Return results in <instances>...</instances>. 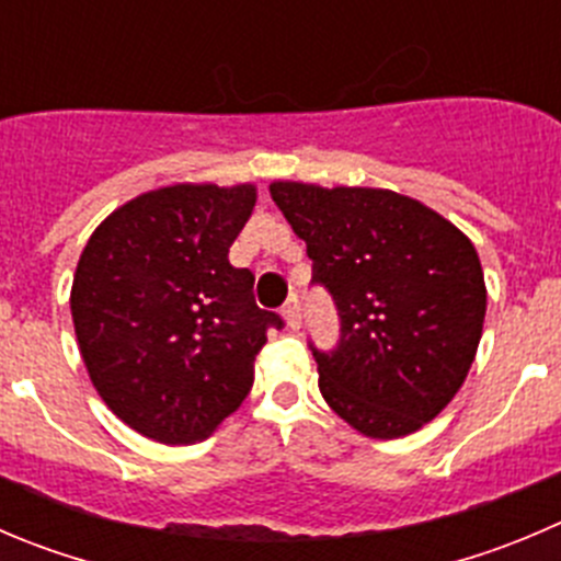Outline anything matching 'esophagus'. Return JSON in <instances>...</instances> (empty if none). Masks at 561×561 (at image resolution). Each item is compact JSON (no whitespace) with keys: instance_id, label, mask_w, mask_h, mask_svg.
I'll return each instance as SVG.
<instances>
[{"instance_id":"1","label":"esophagus","mask_w":561,"mask_h":561,"mask_svg":"<svg viewBox=\"0 0 561 561\" xmlns=\"http://www.w3.org/2000/svg\"><path fill=\"white\" fill-rule=\"evenodd\" d=\"M282 318H285V323L290 325V329H298L301 325V309H298V298L293 296L290 301L282 307Z\"/></svg>"}]
</instances>
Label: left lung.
<instances>
[{
	"label": "left lung",
	"instance_id": "8db88e82",
	"mask_svg": "<svg viewBox=\"0 0 561 561\" xmlns=\"http://www.w3.org/2000/svg\"><path fill=\"white\" fill-rule=\"evenodd\" d=\"M271 197L340 309V345H309L323 400L367 438L425 427L458 394L480 345L488 290L474 243L389 188L274 181Z\"/></svg>",
	"mask_w": 561,
	"mask_h": 561
}]
</instances>
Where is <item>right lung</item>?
Here are the masks:
<instances>
[{
    "label": "right lung",
    "mask_w": 561,
    "mask_h": 561,
    "mask_svg": "<svg viewBox=\"0 0 561 561\" xmlns=\"http://www.w3.org/2000/svg\"><path fill=\"white\" fill-rule=\"evenodd\" d=\"M252 183H175L128 199L87 241L70 287L81 358L108 411L159 444L208 438L254 383L282 318L254 304L230 247Z\"/></svg>",
    "instance_id": "add662e5"
}]
</instances>
